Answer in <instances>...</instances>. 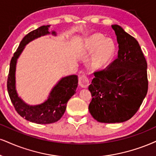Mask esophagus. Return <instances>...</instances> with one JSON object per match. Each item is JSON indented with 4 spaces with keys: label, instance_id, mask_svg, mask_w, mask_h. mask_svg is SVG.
Wrapping results in <instances>:
<instances>
[{
    "label": "esophagus",
    "instance_id": "obj_1",
    "mask_svg": "<svg viewBox=\"0 0 156 156\" xmlns=\"http://www.w3.org/2000/svg\"><path fill=\"white\" fill-rule=\"evenodd\" d=\"M79 84H80V87L86 88L89 86L90 84V80L86 75H82L79 78Z\"/></svg>",
    "mask_w": 156,
    "mask_h": 156
}]
</instances>
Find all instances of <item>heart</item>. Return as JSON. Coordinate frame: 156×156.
I'll return each instance as SVG.
<instances>
[{"label":"heart","mask_w":156,"mask_h":156,"mask_svg":"<svg viewBox=\"0 0 156 156\" xmlns=\"http://www.w3.org/2000/svg\"><path fill=\"white\" fill-rule=\"evenodd\" d=\"M84 50L87 55L94 53L90 61V66L98 70L106 67L111 62L116 52V45L112 40L106 39L102 34H95L86 40Z\"/></svg>","instance_id":"1"}]
</instances>
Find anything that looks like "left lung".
I'll return each mask as SVG.
<instances>
[{"label":"left lung","instance_id":"1","mask_svg":"<svg viewBox=\"0 0 156 156\" xmlns=\"http://www.w3.org/2000/svg\"><path fill=\"white\" fill-rule=\"evenodd\" d=\"M119 44L118 56L104 70L94 73L88 89L90 114L102 123L126 122L137 113L148 88L147 65L135 38L111 25Z\"/></svg>","mask_w":156,"mask_h":156}]
</instances>
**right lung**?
I'll return each instance as SVG.
<instances>
[{
    "label": "right lung",
    "mask_w": 156,
    "mask_h": 156,
    "mask_svg": "<svg viewBox=\"0 0 156 156\" xmlns=\"http://www.w3.org/2000/svg\"><path fill=\"white\" fill-rule=\"evenodd\" d=\"M50 27L51 25L40 27L23 38L11 60L8 76V93L17 113L26 120L36 124H47L58 122L66 111L67 102L76 93L78 85V76L76 75H69L62 77L52 88L48 99L37 105L27 104L17 93L16 88L17 59L22 54L25 46L32 40L49 34L56 36L57 34L55 31L49 32Z\"/></svg>",
    "instance_id": "obj_1"
}]
</instances>
